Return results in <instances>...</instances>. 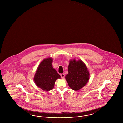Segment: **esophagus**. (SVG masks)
Instances as JSON below:
<instances>
[{"mask_svg":"<svg viewBox=\"0 0 123 123\" xmlns=\"http://www.w3.org/2000/svg\"><path fill=\"white\" fill-rule=\"evenodd\" d=\"M61 76L62 79H64V78L65 74H63V73H62V74H61Z\"/></svg>","mask_w":123,"mask_h":123,"instance_id":"1","label":"esophagus"}]
</instances>
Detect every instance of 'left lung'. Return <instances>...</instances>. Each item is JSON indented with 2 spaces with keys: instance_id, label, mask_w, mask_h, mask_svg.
<instances>
[{
  "instance_id": "1",
  "label": "left lung",
  "mask_w": 123,
  "mask_h": 123,
  "mask_svg": "<svg viewBox=\"0 0 123 123\" xmlns=\"http://www.w3.org/2000/svg\"><path fill=\"white\" fill-rule=\"evenodd\" d=\"M68 74L65 79L69 87L74 91H79L86 85L90 73L85 62L81 60L71 59L68 67Z\"/></svg>"
}]
</instances>
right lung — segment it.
Segmentation results:
<instances>
[{
    "mask_svg": "<svg viewBox=\"0 0 123 123\" xmlns=\"http://www.w3.org/2000/svg\"><path fill=\"white\" fill-rule=\"evenodd\" d=\"M53 59H44L38 65L33 80L37 87L45 91H50L54 87L57 79L61 76L52 67Z\"/></svg>",
    "mask_w": 123,
    "mask_h": 123,
    "instance_id": "1",
    "label": "right lung"
}]
</instances>
